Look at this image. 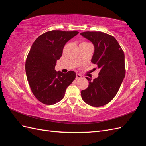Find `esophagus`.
<instances>
[{
	"label": "esophagus",
	"mask_w": 146,
	"mask_h": 146,
	"mask_svg": "<svg viewBox=\"0 0 146 146\" xmlns=\"http://www.w3.org/2000/svg\"><path fill=\"white\" fill-rule=\"evenodd\" d=\"M81 78H82V76L80 74H76V79H80Z\"/></svg>",
	"instance_id": "1"
}]
</instances>
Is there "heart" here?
Wrapping results in <instances>:
<instances>
[{
	"instance_id": "heart-1",
	"label": "heart",
	"mask_w": 146,
	"mask_h": 146,
	"mask_svg": "<svg viewBox=\"0 0 146 146\" xmlns=\"http://www.w3.org/2000/svg\"><path fill=\"white\" fill-rule=\"evenodd\" d=\"M89 44V43L87 42H82L81 43V44Z\"/></svg>"
}]
</instances>
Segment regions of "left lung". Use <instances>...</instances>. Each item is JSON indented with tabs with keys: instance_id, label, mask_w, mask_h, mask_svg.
Wrapping results in <instances>:
<instances>
[{
	"instance_id": "obj_1",
	"label": "left lung",
	"mask_w": 146,
	"mask_h": 146,
	"mask_svg": "<svg viewBox=\"0 0 146 146\" xmlns=\"http://www.w3.org/2000/svg\"><path fill=\"white\" fill-rule=\"evenodd\" d=\"M81 35L94 46L91 62L100 69L98 78L89 81V85L81 91L82 99L92 107L109 103L119 90L125 77V56L114 36L102 32H85Z\"/></svg>"
}]
</instances>
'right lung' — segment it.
<instances>
[{
	"mask_svg": "<svg viewBox=\"0 0 146 146\" xmlns=\"http://www.w3.org/2000/svg\"><path fill=\"white\" fill-rule=\"evenodd\" d=\"M78 33L77 31L52 30L40 35L31 47L25 62V72L33 95L46 105L63 99L66 90L76 78L72 70L56 71V61L62 56L66 43Z\"/></svg>",
	"mask_w": 146,
	"mask_h": 146,
	"instance_id": "obj_1",
	"label": "right lung"
}]
</instances>
